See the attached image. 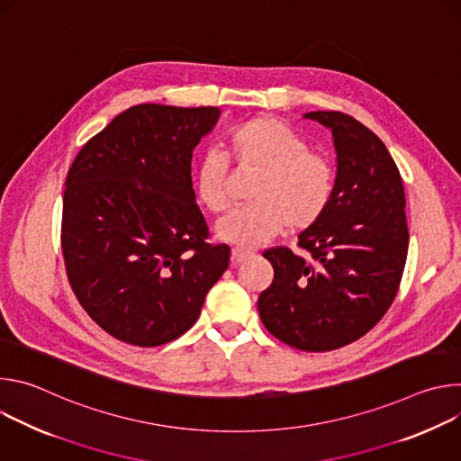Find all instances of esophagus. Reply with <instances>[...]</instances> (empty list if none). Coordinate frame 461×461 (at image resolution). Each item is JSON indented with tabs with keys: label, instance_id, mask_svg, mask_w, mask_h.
Masks as SVG:
<instances>
[{
	"label": "esophagus",
	"instance_id": "obj_1",
	"mask_svg": "<svg viewBox=\"0 0 461 461\" xmlns=\"http://www.w3.org/2000/svg\"><path fill=\"white\" fill-rule=\"evenodd\" d=\"M249 257H253V251H249V249H242V248H233L231 249V262H233V265H240V262H244Z\"/></svg>",
	"mask_w": 461,
	"mask_h": 461
}]
</instances>
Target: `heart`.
Listing matches in <instances>:
<instances>
[{"label": "heart", "mask_w": 461, "mask_h": 461, "mask_svg": "<svg viewBox=\"0 0 461 461\" xmlns=\"http://www.w3.org/2000/svg\"><path fill=\"white\" fill-rule=\"evenodd\" d=\"M228 153L240 169L258 173L248 191L246 208L235 210L217 224L221 240L255 248L285 228L312 226L328 208L334 191V169L324 157L308 151L292 127L276 118H251L230 131ZM194 191L212 213L231 203L228 162L206 153L194 171Z\"/></svg>", "instance_id": "1"}]
</instances>
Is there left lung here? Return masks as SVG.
I'll return each instance as SVG.
<instances>
[{
  "label": "left lung",
  "instance_id": "left-lung-1",
  "mask_svg": "<svg viewBox=\"0 0 461 461\" xmlns=\"http://www.w3.org/2000/svg\"><path fill=\"white\" fill-rule=\"evenodd\" d=\"M304 118L332 131V199L299 235L308 258L283 246L262 253L272 262L274 281L257 308L283 343L326 352L363 338L386 313L402 283L409 228L400 169L372 131L339 111Z\"/></svg>",
  "mask_w": 461,
  "mask_h": 461
}]
</instances>
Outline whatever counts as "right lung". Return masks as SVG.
<instances>
[{
    "label": "right lung",
    "mask_w": 461,
    "mask_h": 461,
    "mask_svg": "<svg viewBox=\"0 0 461 461\" xmlns=\"http://www.w3.org/2000/svg\"><path fill=\"white\" fill-rule=\"evenodd\" d=\"M217 107L133 105L77 155L63 191L61 251L71 288L113 338L166 345L194 324L230 262L208 242L193 149Z\"/></svg>",
    "instance_id": "right-lung-1"
}]
</instances>
